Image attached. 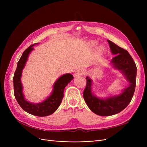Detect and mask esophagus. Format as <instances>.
Here are the masks:
<instances>
[{
    "mask_svg": "<svg viewBox=\"0 0 147 147\" xmlns=\"http://www.w3.org/2000/svg\"><path fill=\"white\" fill-rule=\"evenodd\" d=\"M85 74V71H84L82 69H78V70H76V72L74 74V77H77L79 76H81V75H83Z\"/></svg>",
    "mask_w": 147,
    "mask_h": 147,
    "instance_id": "34e87169",
    "label": "esophagus"
}]
</instances>
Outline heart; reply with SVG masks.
I'll return each mask as SVG.
<instances>
[{"label": "heart", "mask_w": 147, "mask_h": 147, "mask_svg": "<svg viewBox=\"0 0 147 147\" xmlns=\"http://www.w3.org/2000/svg\"><path fill=\"white\" fill-rule=\"evenodd\" d=\"M91 44L92 45H97V43L96 42H91Z\"/></svg>", "instance_id": "heart-1"}]
</instances>
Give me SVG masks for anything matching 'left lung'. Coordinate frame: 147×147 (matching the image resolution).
Listing matches in <instances>:
<instances>
[{
  "mask_svg": "<svg viewBox=\"0 0 147 147\" xmlns=\"http://www.w3.org/2000/svg\"><path fill=\"white\" fill-rule=\"evenodd\" d=\"M107 42L112 54L116 55L112 59L111 63L113 68L121 71L129 83V85L124 89L119 95L100 99L93 95L91 88L92 80L89 77L86 78V86L83 91L84 101L92 112L104 117L119 113L130 103L135 91L137 74L135 62L127 51L109 40Z\"/></svg>",
  "mask_w": 147,
  "mask_h": 147,
  "instance_id": "left-lung-1",
  "label": "left lung"
}]
</instances>
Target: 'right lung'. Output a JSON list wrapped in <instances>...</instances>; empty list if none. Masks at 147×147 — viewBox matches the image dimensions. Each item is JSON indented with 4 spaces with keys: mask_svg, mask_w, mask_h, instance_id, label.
<instances>
[{
    "mask_svg": "<svg viewBox=\"0 0 147 147\" xmlns=\"http://www.w3.org/2000/svg\"><path fill=\"white\" fill-rule=\"evenodd\" d=\"M37 44L38 43L33 44L26 49L18 62L17 67L13 79L14 94L18 103L25 112L35 116L46 117L53 114L59 107L64 97V88L72 81L74 77L70 74H66L61 76L53 85L51 94L42 102L34 104L26 100L23 93V86L21 81L22 71L27 62L29 55L34 50L32 47Z\"/></svg>",
    "mask_w": 147,
    "mask_h": 147,
    "instance_id": "add662e5",
    "label": "right lung"
}]
</instances>
